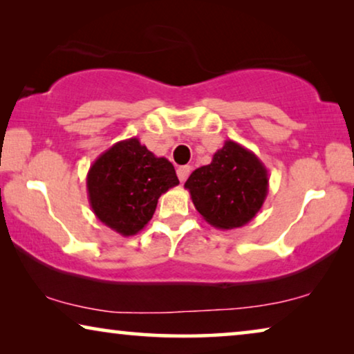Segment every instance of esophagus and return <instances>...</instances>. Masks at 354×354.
<instances>
[{"mask_svg": "<svg viewBox=\"0 0 354 354\" xmlns=\"http://www.w3.org/2000/svg\"><path fill=\"white\" fill-rule=\"evenodd\" d=\"M191 170H192V168L189 167V165H183V167H179L178 170H176V173H178V178H179V181H181V183L186 181L187 176L191 175Z\"/></svg>", "mask_w": 354, "mask_h": 354, "instance_id": "esophagus-1", "label": "esophagus"}]
</instances>
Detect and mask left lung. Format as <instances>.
Wrapping results in <instances>:
<instances>
[{
  "label": "left lung",
  "instance_id": "left-lung-1",
  "mask_svg": "<svg viewBox=\"0 0 354 354\" xmlns=\"http://www.w3.org/2000/svg\"><path fill=\"white\" fill-rule=\"evenodd\" d=\"M184 187L209 225L230 230L259 213L268 194V171L254 152L227 140L209 165L192 171Z\"/></svg>",
  "mask_w": 354,
  "mask_h": 354
}]
</instances>
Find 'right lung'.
I'll list each match as a JSON object with an SVG mask.
<instances>
[{
    "instance_id": "obj_1",
    "label": "right lung",
    "mask_w": 354,
    "mask_h": 354,
    "mask_svg": "<svg viewBox=\"0 0 354 354\" xmlns=\"http://www.w3.org/2000/svg\"><path fill=\"white\" fill-rule=\"evenodd\" d=\"M178 184L173 163L133 136L111 146L88 168V203L106 227L131 236L152 219L160 195Z\"/></svg>"
}]
</instances>
